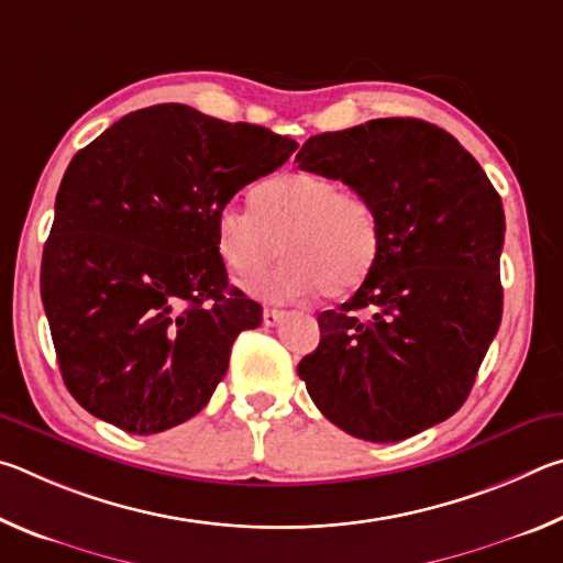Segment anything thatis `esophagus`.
<instances>
[{
    "label": "esophagus",
    "instance_id": "1",
    "mask_svg": "<svg viewBox=\"0 0 563 563\" xmlns=\"http://www.w3.org/2000/svg\"><path fill=\"white\" fill-rule=\"evenodd\" d=\"M283 318H285V310H280V308H265L263 310V322H265V325H278Z\"/></svg>",
    "mask_w": 563,
    "mask_h": 563
}]
</instances>
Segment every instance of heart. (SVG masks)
I'll return each instance as SVG.
<instances>
[{"instance_id":"obj_1","label":"heart","mask_w":563,"mask_h":563,"mask_svg":"<svg viewBox=\"0 0 563 563\" xmlns=\"http://www.w3.org/2000/svg\"><path fill=\"white\" fill-rule=\"evenodd\" d=\"M218 253L238 275H255L278 258L288 261L247 283L265 298L292 300L325 292L345 298L373 275L383 253L377 208L338 180L316 174H283L253 190V208L223 206L216 218Z\"/></svg>"}]
</instances>
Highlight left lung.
Listing matches in <instances>:
<instances>
[{
	"label": "left lung",
	"mask_w": 563,
	"mask_h": 563,
	"mask_svg": "<svg viewBox=\"0 0 563 563\" xmlns=\"http://www.w3.org/2000/svg\"><path fill=\"white\" fill-rule=\"evenodd\" d=\"M298 166L342 180L377 208L383 253L298 375L332 424L399 442L464 405L501 322L504 208L452 133L422 119H375L312 136Z\"/></svg>",
	"instance_id": "left-lung-1"
}]
</instances>
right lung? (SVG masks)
Wrapping results in <instances>:
<instances>
[{
    "instance_id": "add662e5",
    "label": "right lung",
    "mask_w": 563,
    "mask_h": 563,
    "mask_svg": "<svg viewBox=\"0 0 563 563\" xmlns=\"http://www.w3.org/2000/svg\"><path fill=\"white\" fill-rule=\"evenodd\" d=\"M298 148L255 123L156 103L71 158L42 255L64 385L87 412L156 434L201 412L263 308L228 285L218 211Z\"/></svg>"
}]
</instances>
